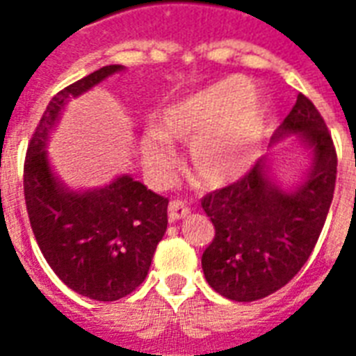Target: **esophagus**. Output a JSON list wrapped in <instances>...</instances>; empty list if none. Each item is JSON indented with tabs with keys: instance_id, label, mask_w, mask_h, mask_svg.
Here are the masks:
<instances>
[{
	"instance_id": "1",
	"label": "esophagus",
	"mask_w": 356,
	"mask_h": 356,
	"mask_svg": "<svg viewBox=\"0 0 356 356\" xmlns=\"http://www.w3.org/2000/svg\"><path fill=\"white\" fill-rule=\"evenodd\" d=\"M190 212L188 203L184 200H173L170 201V205H168V216L172 222H177L181 218H184Z\"/></svg>"
}]
</instances>
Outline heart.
Instances as JSON below:
<instances>
[{"instance_id": "1", "label": "heart", "mask_w": 356, "mask_h": 356, "mask_svg": "<svg viewBox=\"0 0 356 356\" xmlns=\"http://www.w3.org/2000/svg\"><path fill=\"white\" fill-rule=\"evenodd\" d=\"M266 123L264 102L245 77L234 75L168 105L159 133L144 138L145 164L162 172L172 161L170 142L190 145V172L205 186H220L248 168Z\"/></svg>"}]
</instances>
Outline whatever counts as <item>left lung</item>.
<instances>
[{"mask_svg":"<svg viewBox=\"0 0 356 356\" xmlns=\"http://www.w3.org/2000/svg\"><path fill=\"white\" fill-rule=\"evenodd\" d=\"M301 133L314 149L309 179L282 192L257 162L236 183L207 194L201 207L216 234L203 251L207 282L223 298L249 303L281 290L309 260L337 184V149L320 111L299 94L273 140Z\"/></svg>","mask_w":356,"mask_h":356,"instance_id":"1","label":"left lung"}]
</instances>
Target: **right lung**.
<instances>
[{
    "instance_id": "1",
    "label": "right lung",
    "mask_w": 356,
    "mask_h": 356,
    "mask_svg": "<svg viewBox=\"0 0 356 356\" xmlns=\"http://www.w3.org/2000/svg\"><path fill=\"white\" fill-rule=\"evenodd\" d=\"M111 64L57 92L42 114L24 162V195L31 229L55 275L74 292L118 301L144 282L156 243L168 227V197L129 175L94 192H68L51 173L44 147L60 108L105 77Z\"/></svg>"
}]
</instances>
